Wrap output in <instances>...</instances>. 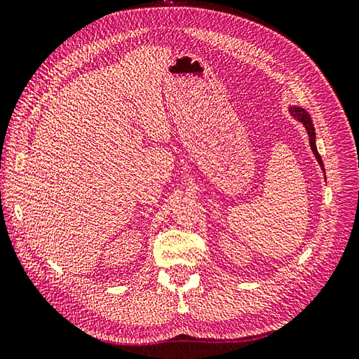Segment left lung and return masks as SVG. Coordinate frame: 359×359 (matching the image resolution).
Masks as SVG:
<instances>
[{
	"instance_id": "1",
	"label": "left lung",
	"mask_w": 359,
	"mask_h": 359,
	"mask_svg": "<svg viewBox=\"0 0 359 359\" xmlns=\"http://www.w3.org/2000/svg\"><path fill=\"white\" fill-rule=\"evenodd\" d=\"M289 112H290V115H292L293 118L297 119V121H299L304 127H306L313 154H314V157H316L318 163H319L320 168H322V170H323V173H325L323 161H322L320 154L318 153V148H316V132H314V127H313V123H311V118H310L309 112H307L306 109H302L301 106H297V104H290V106H289Z\"/></svg>"
}]
</instances>
